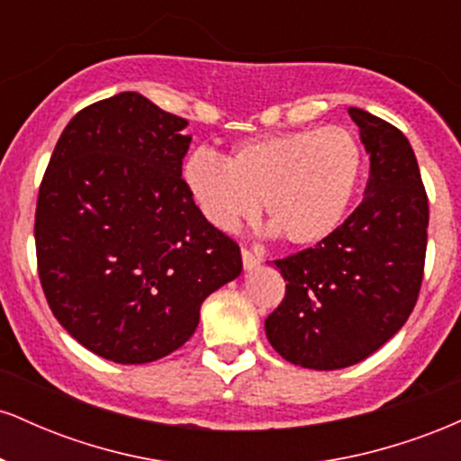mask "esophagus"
<instances>
[{
    "mask_svg": "<svg viewBox=\"0 0 461 461\" xmlns=\"http://www.w3.org/2000/svg\"><path fill=\"white\" fill-rule=\"evenodd\" d=\"M260 256H256L253 251H249V249H242V267H245V271H253V268L260 267Z\"/></svg>",
    "mask_w": 461,
    "mask_h": 461,
    "instance_id": "obj_1",
    "label": "esophagus"
}]
</instances>
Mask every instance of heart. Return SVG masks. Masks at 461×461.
I'll list each match as a JSON object with an SVG mask.
<instances>
[{
  "instance_id": "b5f03b06",
  "label": "heart",
  "mask_w": 461,
  "mask_h": 461,
  "mask_svg": "<svg viewBox=\"0 0 461 461\" xmlns=\"http://www.w3.org/2000/svg\"><path fill=\"white\" fill-rule=\"evenodd\" d=\"M364 153L345 128L282 131L238 142L230 156L193 151L182 182L219 231H236L264 205L271 231L314 247L338 231L356 197Z\"/></svg>"
}]
</instances>
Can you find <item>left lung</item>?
Instances as JSON below:
<instances>
[{
	"label": "left lung",
	"mask_w": 461,
	"mask_h": 461,
	"mask_svg": "<svg viewBox=\"0 0 461 461\" xmlns=\"http://www.w3.org/2000/svg\"><path fill=\"white\" fill-rule=\"evenodd\" d=\"M370 156L364 201L316 247L275 260L285 297L264 322L271 347L303 368L366 359L414 310L427 251L429 203L403 131L348 108Z\"/></svg>",
	"instance_id": "1"
}]
</instances>
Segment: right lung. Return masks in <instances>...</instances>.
<instances>
[{"label": "right lung", "mask_w": 461, "mask_h": 461, "mask_svg": "<svg viewBox=\"0 0 461 461\" xmlns=\"http://www.w3.org/2000/svg\"><path fill=\"white\" fill-rule=\"evenodd\" d=\"M188 121L119 93L68 121L36 203L43 293L65 330L116 364H147L193 336L205 297L242 271L240 247L182 182Z\"/></svg>", "instance_id": "add662e5"}]
</instances>
